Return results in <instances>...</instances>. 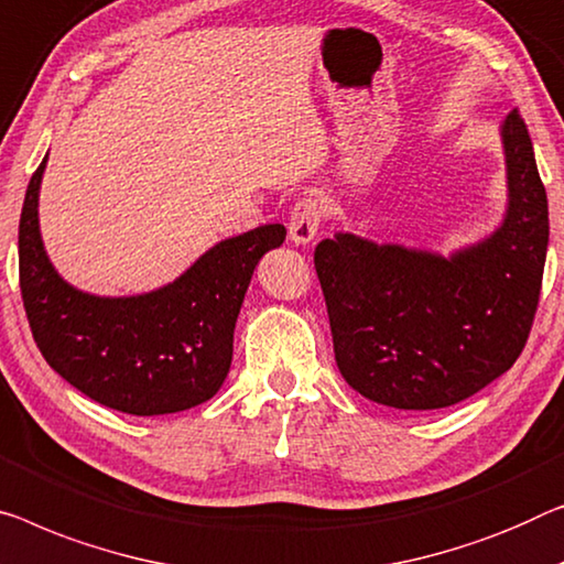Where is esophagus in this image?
Returning a JSON list of instances; mask_svg holds the SVG:
<instances>
[{
	"mask_svg": "<svg viewBox=\"0 0 564 564\" xmlns=\"http://www.w3.org/2000/svg\"><path fill=\"white\" fill-rule=\"evenodd\" d=\"M324 220V199L318 195L301 197L291 209L289 220V235L296 246H306L316 238L318 225Z\"/></svg>",
	"mask_w": 564,
	"mask_h": 564,
	"instance_id": "obj_1",
	"label": "esophagus"
}]
</instances>
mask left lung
<instances>
[{
  "mask_svg": "<svg viewBox=\"0 0 564 564\" xmlns=\"http://www.w3.org/2000/svg\"><path fill=\"white\" fill-rule=\"evenodd\" d=\"M509 202L489 238L448 258L336 232L314 265L336 367L351 390L398 410L456 405L522 355L550 242L547 192L527 123H501Z\"/></svg>",
  "mask_w": 564,
  "mask_h": 564,
  "instance_id": "8db88e82",
  "label": "left lung"
}]
</instances>
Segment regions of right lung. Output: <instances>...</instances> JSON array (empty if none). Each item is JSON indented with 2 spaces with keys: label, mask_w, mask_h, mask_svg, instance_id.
Listing matches in <instances>:
<instances>
[{
  "label": "right lung",
  "mask_w": 564,
  "mask_h": 564,
  "mask_svg": "<svg viewBox=\"0 0 564 564\" xmlns=\"http://www.w3.org/2000/svg\"><path fill=\"white\" fill-rule=\"evenodd\" d=\"M47 156L20 215V289L45 362L75 390L129 415L189 410L223 388L232 334L258 260L285 240L279 223L220 240L180 279L141 296H94L61 279L37 220Z\"/></svg>",
  "instance_id": "obj_1"
}]
</instances>
